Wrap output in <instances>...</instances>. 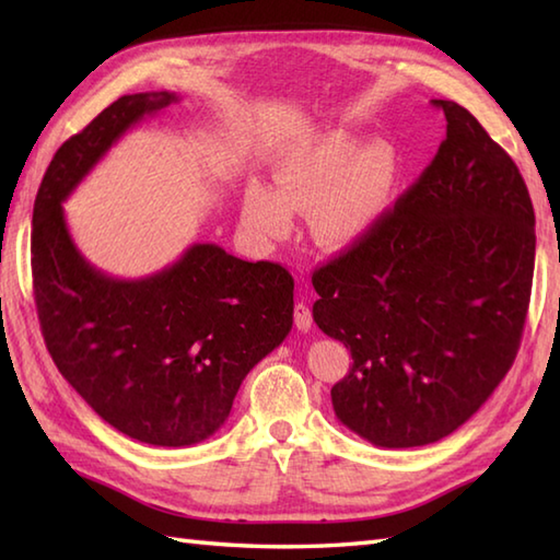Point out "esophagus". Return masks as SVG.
Instances as JSON below:
<instances>
[{
	"label": "esophagus",
	"instance_id": "esophagus-1",
	"mask_svg": "<svg viewBox=\"0 0 560 560\" xmlns=\"http://www.w3.org/2000/svg\"><path fill=\"white\" fill-rule=\"evenodd\" d=\"M293 319H295V327H299L301 331H311L313 327V313L311 307H307L305 303H299L293 307Z\"/></svg>",
	"mask_w": 560,
	"mask_h": 560
}]
</instances>
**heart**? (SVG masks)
<instances>
[{
	"label": "heart",
	"instance_id": "heart-1",
	"mask_svg": "<svg viewBox=\"0 0 560 560\" xmlns=\"http://www.w3.org/2000/svg\"><path fill=\"white\" fill-rule=\"evenodd\" d=\"M404 175L399 149L335 127L293 141L273 163L277 189L247 183L243 221L261 237H287L293 211H311V235L325 249L365 241L395 207Z\"/></svg>",
	"mask_w": 560,
	"mask_h": 560
}]
</instances>
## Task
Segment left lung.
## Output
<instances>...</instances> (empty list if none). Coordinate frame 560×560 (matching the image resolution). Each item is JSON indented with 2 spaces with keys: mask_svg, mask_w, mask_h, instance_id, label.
Returning a JSON list of instances; mask_svg holds the SVG:
<instances>
[{
  "mask_svg": "<svg viewBox=\"0 0 560 560\" xmlns=\"http://www.w3.org/2000/svg\"><path fill=\"white\" fill-rule=\"evenodd\" d=\"M385 221L315 269L317 327L351 349L337 419L377 447L469 421L513 365L532 293L534 207L515 161L467 108Z\"/></svg>",
  "mask_w": 560,
  "mask_h": 560,
  "instance_id": "1",
  "label": "left lung"
}]
</instances>
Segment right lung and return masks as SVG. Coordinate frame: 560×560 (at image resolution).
<instances>
[{"mask_svg": "<svg viewBox=\"0 0 560 560\" xmlns=\"http://www.w3.org/2000/svg\"><path fill=\"white\" fill-rule=\"evenodd\" d=\"M180 101L132 93L67 139L33 205L31 269L45 347L105 423L159 447L201 443L225 423L241 383L287 339L293 277L213 243L144 279H115L79 253L62 201L144 117Z\"/></svg>", "mask_w": 560, "mask_h": 560, "instance_id": "1", "label": "right lung"}]
</instances>
